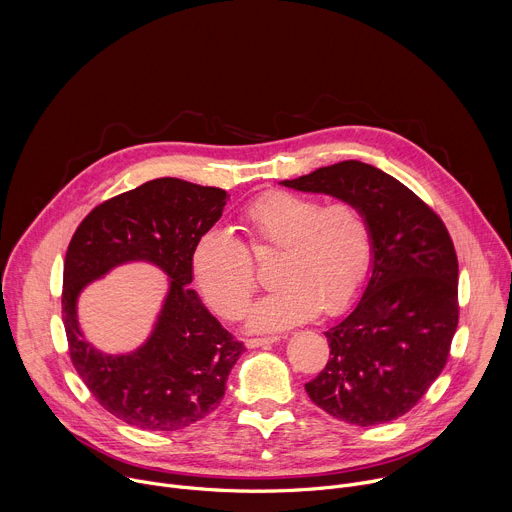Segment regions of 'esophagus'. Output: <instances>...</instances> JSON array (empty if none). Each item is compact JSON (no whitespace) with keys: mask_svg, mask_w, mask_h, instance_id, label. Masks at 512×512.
<instances>
[{"mask_svg":"<svg viewBox=\"0 0 512 512\" xmlns=\"http://www.w3.org/2000/svg\"><path fill=\"white\" fill-rule=\"evenodd\" d=\"M275 342H279L277 336H271V338H247L245 346L247 348H261V346H271Z\"/></svg>","mask_w":512,"mask_h":512,"instance_id":"esophagus-1","label":"esophagus"}]
</instances>
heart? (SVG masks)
<instances>
[{"label": "heart", "instance_id": "obj_1", "mask_svg": "<svg viewBox=\"0 0 512 512\" xmlns=\"http://www.w3.org/2000/svg\"><path fill=\"white\" fill-rule=\"evenodd\" d=\"M253 255L279 251V285L249 312L253 332H281L324 314L342 312L360 291L373 263L367 214L348 200L324 204L316 196L269 190L239 214ZM249 248V249H250ZM248 249V250H249ZM227 229H208L192 249V277L223 318H239L257 277L253 257Z\"/></svg>", "mask_w": 512, "mask_h": 512}]
</instances>
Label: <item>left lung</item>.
Here are the masks:
<instances>
[{"label":"left lung","mask_w":512,"mask_h":512,"mask_svg":"<svg viewBox=\"0 0 512 512\" xmlns=\"http://www.w3.org/2000/svg\"><path fill=\"white\" fill-rule=\"evenodd\" d=\"M281 184L354 202L375 243L362 298L324 332L330 358L306 383L310 399L360 427L405 415L444 371L458 328V257L446 225L405 184L358 160Z\"/></svg>","instance_id":"1"}]
</instances>
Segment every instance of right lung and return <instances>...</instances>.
<instances>
[{
  "instance_id": "1",
  "label": "right lung",
  "mask_w": 512,
  "mask_h": 512,
  "mask_svg": "<svg viewBox=\"0 0 512 512\" xmlns=\"http://www.w3.org/2000/svg\"><path fill=\"white\" fill-rule=\"evenodd\" d=\"M227 198L221 188L150 180L95 206L70 239L62 279L70 360L101 407L133 427L178 431L204 419L245 350L190 289L194 243ZM131 260L160 266L171 289L151 338L133 353L105 355L84 340L76 300L91 280Z\"/></svg>"
}]
</instances>
